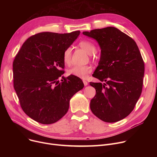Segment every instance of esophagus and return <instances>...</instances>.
<instances>
[{"label":"esophagus","mask_w":157,"mask_h":157,"mask_svg":"<svg viewBox=\"0 0 157 157\" xmlns=\"http://www.w3.org/2000/svg\"><path fill=\"white\" fill-rule=\"evenodd\" d=\"M83 83H84V85H85V86H87V85H88V82H87L86 81L83 80Z\"/></svg>","instance_id":"34e87169"}]
</instances>
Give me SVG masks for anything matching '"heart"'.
Here are the masks:
<instances>
[{
  "mask_svg": "<svg viewBox=\"0 0 157 157\" xmlns=\"http://www.w3.org/2000/svg\"><path fill=\"white\" fill-rule=\"evenodd\" d=\"M79 46L90 55L92 59H94V55L93 53L96 51V47L92 42L89 40H82L79 43ZM62 60L65 65L69 66L72 62V48L68 47L66 48L63 52ZM92 71V68L90 65L83 66H74L72 68L68 70L67 73L69 75L74 76L76 77L85 79L88 74Z\"/></svg>",
  "mask_w": 157,
  "mask_h": 157,
  "instance_id": "b5f03b06",
  "label": "heart"
}]
</instances>
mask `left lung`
<instances>
[{"label": "left lung", "instance_id": "8db88e82", "mask_svg": "<svg viewBox=\"0 0 157 157\" xmlns=\"http://www.w3.org/2000/svg\"><path fill=\"white\" fill-rule=\"evenodd\" d=\"M101 49L93 76L102 83H90L96 94L90 109L100 120L117 122L133 111L142 92L144 63L135 41L119 29L108 27L83 32Z\"/></svg>", "mask_w": 157, "mask_h": 157}]
</instances>
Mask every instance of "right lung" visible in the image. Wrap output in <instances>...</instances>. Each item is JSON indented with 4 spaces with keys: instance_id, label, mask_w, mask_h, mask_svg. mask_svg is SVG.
<instances>
[{
    "instance_id": "add662e5",
    "label": "right lung",
    "mask_w": 157,
    "mask_h": 157,
    "mask_svg": "<svg viewBox=\"0 0 157 157\" xmlns=\"http://www.w3.org/2000/svg\"><path fill=\"white\" fill-rule=\"evenodd\" d=\"M80 34L40 32L25 42L13 61V85L21 108L42 124H52L67 113L71 97L84 87L82 80L63 74L62 55Z\"/></svg>"
}]
</instances>
